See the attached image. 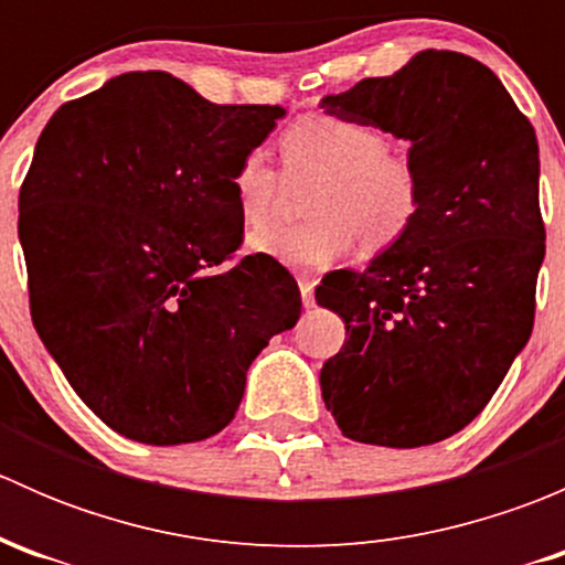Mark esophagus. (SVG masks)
I'll return each mask as SVG.
<instances>
[{
	"mask_svg": "<svg viewBox=\"0 0 565 565\" xmlns=\"http://www.w3.org/2000/svg\"><path fill=\"white\" fill-rule=\"evenodd\" d=\"M298 287H300V300H303L306 309H311V306L317 303L315 300V281L311 278H298Z\"/></svg>",
	"mask_w": 565,
	"mask_h": 565,
	"instance_id": "obj_1",
	"label": "esophagus"
}]
</instances>
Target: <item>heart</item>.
Instances as JSON below:
<instances>
[{
    "instance_id": "1",
    "label": "heart",
    "mask_w": 565,
    "mask_h": 565,
    "mask_svg": "<svg viewBox=\"0 0 565 565\" xmlns=\"http://www.w3.org/2000/svg\"><path fill=\"white\" fill-rule=\"evenodd\" d=\"M388 147V134L377 125L311 111L278 139L284 174L262 150L246 152L232 172V196L248 230L263 226L248 235V248L284 265L322 270L355 241L366 254L396 246L418 221L424 188L415 163ZM284 175L316 180L307 194L312 218L265 227L286 190Z\"/></svg>"
}]
</instances>
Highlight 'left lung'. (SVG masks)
<instances>
[{
	"label": "left lung",
	"mask_w": 565,
	"mask_h": 565,
	"mask_svg": "<svg viewBox=\"0 0 565 565\" xmlns=\"http://www.w3.org/2000/svg\"><path fill=\"white\" fill-rule=\"evenodd\" d=\"M322 108L407 139L424 188L396 246L317 289L350 333L319 372L324 407L350 440L431 446L487 407L533 330L546 237L535 130L457 51H420Z\"/></svg>",
	"instance_id": "obj_1"
}]
</instances>
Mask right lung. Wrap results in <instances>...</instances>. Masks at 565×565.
<instances>
[{
	"label": "right lung",
	"mask_w": 565,
	"mask_h": 565,
	"mask_svg": "<svg viewBox=\"0 0 565 565\" xmlns=\"http://www.w3.org/2000/svg\"><path fill=\"white\" fill-rule=\"evenodd\" d=\"M218 106L163 71L67 100L21 182L19 237L45 350L119 435L180 446L218 435L300 292L243 246L232 172L284 117Z\"/></svg>",
	"instance_id": "obj_1"
}]
</instances>
